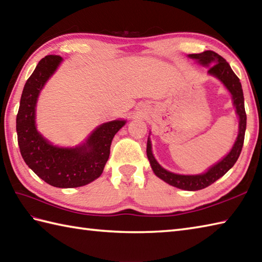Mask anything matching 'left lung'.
<instances>
[{"label":"left lung","mask_w":262,"mask_h":262,"mask_svg":"<svg viewBox=\"0 0 262 262\" xmlns=\"http://www.w3.org/2000/svg\"><path fill=\"white\" fill-rule=\"evenodd\" d=\"M189 57L198 59V62L203 65L209 66L208 73L214 75L224 83V85L229 89V91L232 94L233 103H234L236 108V113L240 117V129H238V135L235 141L234 146L231 149V152L226 155V157L215 164L214 166L205 172L203 174L198 176H181L176 174L172 172L166 171L161 166L157 160L154 159L152 154V146L149 138L147 140V146H146V153L147 158L151 163L152 169L154 173L157 174L160 179H162L169 185L177 187L183 190L194 191L200 190L206 187L210 186L216 180H219L221 177H223L227 171H229L233 165L235 164L238 157H240L243 142H244V134H246L247 128V114L246 109H244V98H243V91L240 79L235 75L234 72L232 71L230 64L226 60L213 51H206L200 54H190Z\"/></svg>","instance_id":"8db88e82"}]
</instances>
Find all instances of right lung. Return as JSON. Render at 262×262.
Instances as JSON below:
<instances>
[{"label": "right lung", "mask_w": 262, "mask_h": 262, "mask_svg": "<svg viewBox=\"0 0 262 262\" xmlns=\"http://www.w3.org/2000/svg\"><path fill=\"white\" fill-rule=\"evenodd\" d=\"M60 60L58 55L45 56L27 80L16 115V134L22 158L40 179L53 187L75 188L101 176L113 138L126 121L105 122L92 133L86 143L75 148H60L48 143L36 129L35 108L39 92Z\"/></svg>", "instance_id": "1"}]
</instances>
